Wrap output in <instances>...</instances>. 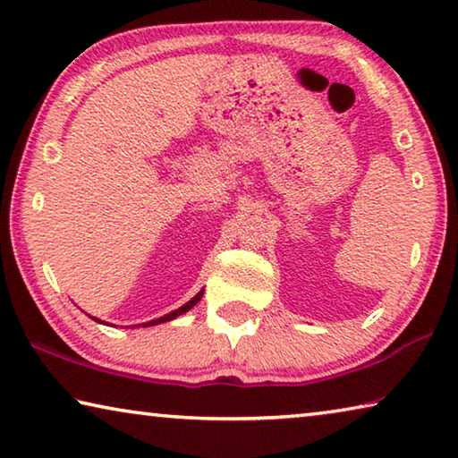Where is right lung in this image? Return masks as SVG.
<instances>
[{"label": "right lung", "mask_w": 458, "mask_h": 458, "mask_svg": "<svg viewBox=\"0 0 458 458\" xmlns=\"http://www.w3.org/2000/svg\"><path fill=\"white\" fill-rule=\"evenodd\" d=\"M201 294H204V291H199L196 297H193L191 301H188V303H185L183 307H180V309H175V311H172V313H167V315H164V317H159V319H153V321H149V323H143V327H147V325H159V323H165V321H172V319H175V317H180V315H183L185 311H190V309L198 303V301L201 299ZM95 321H98V319H95Z\"/></svg>", "instance_id": "obj_1"}]
</instances>
